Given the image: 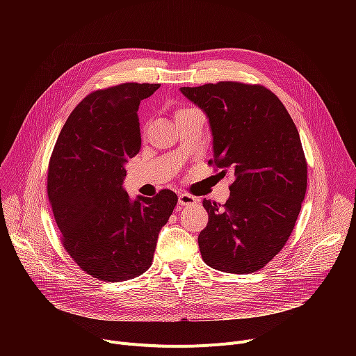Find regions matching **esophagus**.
Listing matches in <instances>:
<instances>
[{
	"mask_svg": "<svg viewBox=\"0 0 356 356\" xmlns=\"http://www.w3.org/2000/svg\"><path fill=\"white\" fill-rule=\"evenodd\" d=\"M197 203V197L189 193H180L179 195V204L180 207H191V204Z\"/></svg>",
	"mask_w": 356,
	"mask_h": 356,
	"instance_id": "esophagus-1",
	"label": "esophagus"
}]
</instances>
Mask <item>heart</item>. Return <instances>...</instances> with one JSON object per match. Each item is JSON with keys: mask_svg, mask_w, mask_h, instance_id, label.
Masks as SVG:
<instances>
[{"mask_svg": "<svg viewBox=\"0 0 356 356\" xmlns=\"http://www.w3.org/2000/svg\"><path fill=\"white\" fill-rule=\"evenodd\" d=\"M195 108H179L177 111H176V118L177 117H181V115H184V114H188V112H191V111H193Z\"/></svg>", "mask_w": 356, "mask_h": 356, "instance_id": "1", "label": "heart"}]
</instances>
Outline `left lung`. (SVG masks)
<instances>
[{"instance_id": "left-lung-1", "label": "left lung", "mask_w": 356, "mask_h": 356, "mask_svg": "<svg viewBox=\"0 0 356 356\" xmlns=\"http://www.w3.org/2000/svg\"><path fill=\"white\" fill-rule=\"evenodd\" d=\"M180 90L209 118V164L234 175L225 204L203 199L209 222L197 238L202 258L223 273H255L286 245L302 209L307 163L300 136L263 85L225 81Z\"/></svg>"}]
</instances>
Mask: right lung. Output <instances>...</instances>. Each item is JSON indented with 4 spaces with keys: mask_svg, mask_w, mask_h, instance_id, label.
Segmentation results:
<instances>
[{
    "mask_svg": "<svg viewBox=\"0 0 356 356\" xmlns=\"http://www.w3.org/2000/svg\"><path fill=\"white\" fill-rule=\"evenodd\" d=\"M159 83L128 82L89 93L54 144L47 196L62 244L85 273L115 283L145 273L177 195L160 191L131 200L125 163L138 154L140 102Z\"/></svg>",
    "mask_w": 356,
    "mask_h": 356,
    "instance_id": "add662e5",
    "label": "right lung"
}]
</instances>
